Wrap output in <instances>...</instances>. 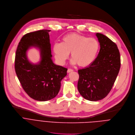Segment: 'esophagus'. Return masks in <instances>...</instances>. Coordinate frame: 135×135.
Here are the masks:
<instances>
[{
    "mask_svg": "<svg viewBox=\"0 0 135 135\" xmlns=\"http://www.w3.org/2000/svg\"><path fill=\"white\" fill-rule=\"evenodd\" d=\"M73 70H72V69H69L68 70V71H67V72H68V73H70V72H72Z\"/></svg>",
    "mask_w": 135,
    "mask_h": 135,
    "instance_id": "esophagus-1",
    "label": "esophagus"
}]
</instances>
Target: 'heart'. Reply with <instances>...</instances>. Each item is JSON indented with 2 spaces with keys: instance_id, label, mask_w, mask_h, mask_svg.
<instances>
[{
  "instance_id": "obj_1",
  "label": "heart",
  "mask_w": 135,
  "mask_h": 135,
  "mask_svg": "<svg viewBox=\"0 0 135 135\" xmlns=\"http://www.w3.org/2000/svg\"><path fill=\"white\" fill-rule=\"evenodd\" d=\"M99 48V44L96 39L73 33L63 37L61 42L54 44L52 50L60 64L65 63L71 52V63L84 67L93 62Z\"/></svg>"
}]
</instances>
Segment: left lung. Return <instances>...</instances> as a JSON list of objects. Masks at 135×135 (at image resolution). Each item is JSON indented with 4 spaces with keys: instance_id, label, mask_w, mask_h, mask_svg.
<instances>
[{
    "instance_id": "left-lung-1",
    "label": "left lung",
    "mask_w": 135,
    "mask_h": 135,
    "mask_svg": "<svg viewBox=\"0 0 135 135\" xmlns=\"http://www.w3.org/2000/svg\"><path fill=\"white\" fill-rule=\"evenodd\" d=\"M100 50L96 59L87 67L78 70V89L84 98L97 101L111 91L119 73L120 55L117 45L106 36L96 33Z\"/></svg>"
}]
</instances>
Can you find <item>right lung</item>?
<instances>
[{"label":"right lung","instance_id":"right-lung-1","mask_svg":"<svg viewBox=\"0 0 135 135\" xmlns=\"http://www.w3.org/2000/svg\"><path fill=\"white\" fill-rule=\"evenodd\" d=\"M49 30H41L26 33L21 39L15 54V69L21 86L31 98L47 101L55 97L61 88V81L68 69L53 63L51 59ZM38 48L41 61L33 64L26 52L31 47Z\"/></svg>","mask_w":135,"mask_h":135}]
</instances>
